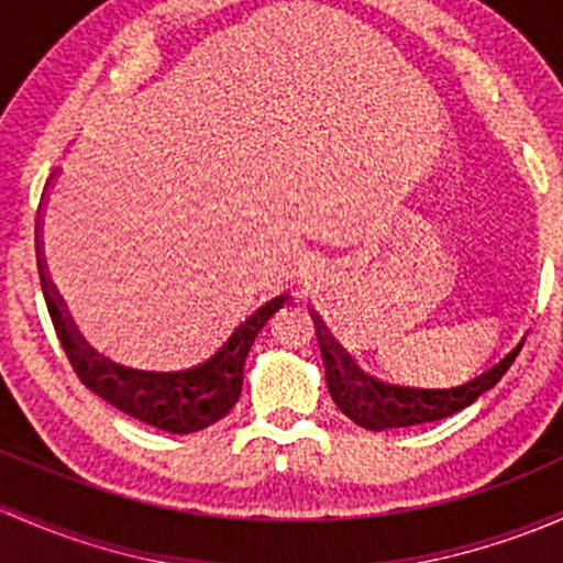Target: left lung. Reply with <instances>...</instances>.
<instances>
[{
  "mask_svg": "<svg viewBox=\"0 0 563 563\" xmlns=\"http://www.w3.org/2000/svg\"><path fill=\"white\" fill-rule=\"evenodd\" d=\"M316 321L318 345H321L323 369H327L331 399H334V405L340 407L353 423L364 426V429L369 431L405 429V426L442 421V418L464 410V407H470L477 396H483L485 390L494 388L496 383L501 380V375L510 369L518 351L523 347L518 345L516 351L507 353L499 364H494L490 369H485L483 375H477L475 380L464 383V386L459 388H399L364 375V372L353 364V358L336 345L334 336H329L327 327H321V318L316 316Z\"/></svg>",
  "mask_w": 563,
  "mask_h": 563,
  "instance_id": "8db88e82",
  "label": "left lung"
}]
</instances>
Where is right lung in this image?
Wrapping results in <instances>:
<instances>
[{
    "label": "right lung",
    "mask_w": 563,
    "mask_h": 563,
    "mask_svg": "<svg viewBox=\"0 0 563 563\" xmlns=\"http://www.w3.org/2000/svg\"><path fill=\"white\" fill-rule=\"evenodd\" d=\"M40 283L43 297L51 312L53 329L58 342L73 364L75 375L86 388L102 396L112 407L137 421L156 426V429L173 431V434H191L205 426L221 421L236 405L242 390V366L247 351L264 323L286 305L288 297H275L258 307L245 323H240L232 336L223 342L221 351L205 364L183 372H137L118 366L104 356H97L86 340L78 334L69 316H64V301L58 299L56 288L47 283L43 258L37 251Z\"/></svg>",
    "instance_id": "right-lung-1"
}]
</instances>
